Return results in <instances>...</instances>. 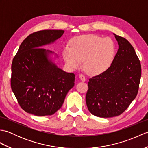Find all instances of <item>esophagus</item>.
I'll list each match as a JSON object with an SVG mask.
<instances>
[{"label": "esophagus", "mask_w": 148, "mask_h": 148, "mask_svg": "<svg viewBox=\"0 0 148 148\" xmlns=\"http://www.w3.org/2000/svg\"><path fill=\"white\" fill-rule=\"evenodd\" d=\"M79 78H80V79L82 81H84L86 80V77H85V76H83V74H79Z\"/></svg>", "instance_id": "obj_1"}]
</instances>
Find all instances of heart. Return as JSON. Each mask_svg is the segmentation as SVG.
<instances>
[{"instance_id": "b5f03b06", "label": "heart", "mask_w": 148, "mask_h": 148, "mask_svg": "<svg viewBox=\"0 0 148 148\" xmlns=\"http://www.w3.org/2000/svg\"><path fill=\"white\" fill-rule=\"evenodd\" d=\"M70 46L63 51L66 64L71 69H79L83 61L84 70L92 75L108 70L116 56V45L111 37L103 38L95 34L79 36L72 39Z\"/></svg>"}]
</instances>
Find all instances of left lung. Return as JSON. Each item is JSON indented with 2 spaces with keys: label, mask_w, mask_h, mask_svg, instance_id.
Wrapping results in <instances>:
<instances>
[{
  "label": "left lung",
  "mask_w": 148,
  "mask_h": 148,
  "mask_svg": "<svg viewBox=\"0 0 148 148\" xmlns=\"http://www.w3.org/2000/svg\"><path fill=\"white\" fill-rule=\"evenodd\" d=\"M114 35L118 49L111 65L90 78L86 102L89 111L100 118L122 114L136 98L141 77V65L133 46Z\"/></svg>",
  "instance_id": "8db88e82"
}]
</instances>
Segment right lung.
Listing matches in <instances>:
<instances>
[{
    "label": "right lung",
    "instance_id": "obj_1",
    "mask_svg": "<svg viewBox=\"0 0 148 148\" xmlns=\"http://www.w3.org/2000/svg\"><path fill=\"white\" fill-rule=\"evenodd\" d=\"M64 30H45L31 34L19 48L11 65V86L25 111L36 116L52 115L61 108L74 86L75 75L57 67L54 52L41 47L54 43Z\"/></svg>",
    "mask_w": 148,
    "mask_h": 148
}]
</instances>
